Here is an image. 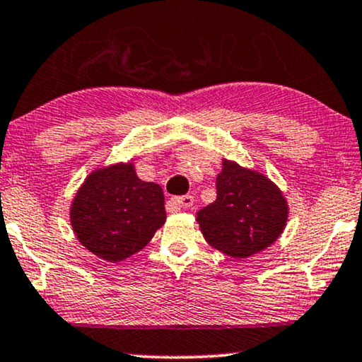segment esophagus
Wrapping results in <instances>:
<instances>
[{"instance_id":"34e87169","label":"esophagus","mask_w":362,"mask_h":362,"mask_svg":"<svg viewBox=\"0 0 362 362\" xmlns=\"http://www.w3.org/2000/svg\"><path fill=\"white\" fill-rule=\"evenodd\" d=\"M173 206H177L178 209H189L194 206V197L192 195H182V197H173L172 199Z\"/></svg>"}]
</instances>
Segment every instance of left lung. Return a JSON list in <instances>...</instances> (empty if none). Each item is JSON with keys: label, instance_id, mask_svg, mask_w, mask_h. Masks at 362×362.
Instances as JSON below:
<instances>
[{"label": "left lung", "instance_id": "8db88e82", "mask_svg": "<svg viewBox=\"0 0 362 362\" xmlns=\"http://www.w3.org/2000/svg\"><path fill=\"white\" fill-rule=\"evenodd\" d=\"M217 197L197 212L206 241L230 258H250L280 238L288 206L280 189L255 170L224 160Z\"/></svg>", "mask_w": 362, "mask_h": 362}]
</instances>
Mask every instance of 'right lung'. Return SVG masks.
<instances>
[{"mask_svg":"<svg viewBox=\"0 0 362 362\" xmlns=\"http://www.w3.org/2000/svg\"><path fill=\"white\" fill-rule=\"evenodd\" d=\"M163 204L162 187L139 180L133 163H117L86 178L74 197L71 223L82 246L117 263L143 250L162 228Z\"/></svg>","mask_w":362,"mask_h":362,"instance_id":"obj_1","label":"right lung"}]
</instances>
